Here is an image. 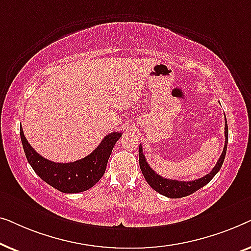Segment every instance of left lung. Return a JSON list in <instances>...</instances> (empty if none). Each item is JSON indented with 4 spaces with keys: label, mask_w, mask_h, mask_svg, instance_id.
Segmentation results:
<instances>
[{
    "label": "left lung",
    "mask_w": 251,
    "mask_h": 251,
    "mask_svg": "<svg viewBox=\"0 0 251 251\" xmlns=\"http://www.w3.org/2000/svg\"><path fill=\"white\" fill-rule=\"evenodd\" d=\"M227 142H228V129H227V121L225 119V145L224 150H223L222 155L219 157L217 163L214 167L210 173L205 175L204 177L199 178V179L191 180V181H181L176 179H167V178L161 177L160 175H157L152 168L149 166V163L146 162L145 155L143 154V147L139 145V166L140 170L145 177V179L154 191L159 192L160 194L168 197L170 199H178V198H184L187 197L198 190H200L201 187H203L204 185H207L212 178L215 177V175L218 173L224 162L225 155H226V150H227Z\"/></svg>",
    "instance_id": "1"
}]
</instances>
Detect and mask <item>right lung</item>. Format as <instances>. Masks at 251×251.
<instances>
[{
  "label": "right lung",
  "instance_id": "right-lung-1",
  "mask_svg": "<svg viewBox=\"0 0 251 251\" xmlns=\"http://www.w3.org/2000/svg\"><path fill=\"white\" fill-rule=\"evenodd\" d=\"M121 132H111L104 137L94 152L83 159L70 163H56L40 155L20 129L24 152L27 161L41 179L63 193H80L91 188L105 174L106 166Z\"/></svg>",
  "mask_w": 251,
  "mask_h": 251
}]
</instances>
